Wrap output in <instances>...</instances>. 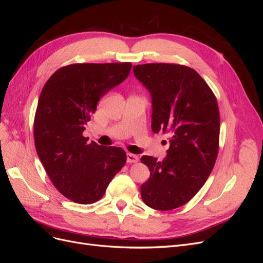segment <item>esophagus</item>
Masks as SVG:
<instances>
[{"instance_id":"1","label":"esophagus","mask_w":263,"mask_h":263,"mask_svg":"<svg viewBox=\"0 0 263 263\" xmlns=\"http://www.w3.org/2000/svg\"><path fill=\"white\" fill-rule=\"evenodd\" d=\"M138 161V157L133 154H127V162L128 163H136Z\"/></svg>"}]
</instances>
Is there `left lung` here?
I'll use <instances>...</instances> for the list:
<instances>
[{
  "instance_id": "1",
  "label": "left lung",
  "mask_w": 263,
  "mask_h": 263,
  "mask_svg": "<svg viewBox=\"0 0 263 263\" xmlns=\"http://www.w3.org/2000/svg\"><path fill=\"white\" fill-rule=\"evenodd\" d=\"M134 74L151 94L153 132L171 136L164 160L141 157L150 171L140 189L141 198L154 210L178 209L192 200L216 162L220 129L217 100L203 78L186 66L137 65Z\"/></svg>"
}]
</instances>
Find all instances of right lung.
I'll return each instance as SVG.
<instances>
[{
    "label": "right lung",
    "instance_id": "right-lung-1",
    "mask_svg": "<svg viewBox=\"0 0 263 263\" xmlns=\"http://www.w3.org/2000/svg\"><path fill=\"white\" fill-rule=\"evenodd\" d=\"M130 62L72 63L58 69L43 87L34 119L37 155L59 192L79 204L98 202L126 163L119 147L89 142L82 133L99 100L122 83Z\"/></svg>",
    "mask_w": 263,
    "mask_h": 263
}]
</instances>
